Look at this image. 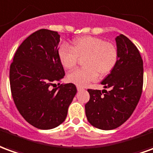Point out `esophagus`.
Listing matches in <instances>:
<instances>
[{"instance_id": "34e87169", "label": "esophagus", "mask_w": 153, "mask_h": 153, "mask_svg": "<svg viewBox=\"0 0 153 153\" xmlns=\"http://www.w3.org/2000/svg\"><path fill=\"white\" fill-rule=\"evenodd\" d=\"M76 89H77V91H83V90H84V89L82 88V86H79V85L76 86Z\"/></svg>"}]
</instances>
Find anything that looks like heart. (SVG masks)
I'll list each match as a JSON object with an SVG mask.
<instances>
[{"mask_svg":"<svg viewBox=\"0 0 153 153\" xmlns=\"http://www.w3.org/2000/svg\"><path fill=\"white\" fill-rule=\"evenodd\" d=\"M59 61L65 69L70 70L77 63L78 58H84L85 68L76 69L68 75V82L85 86L98 78L99 73L106 76L113 70L118 61V50L114 44L92 36L76 38L71 48L63 44L58 48Z\"/></svg>","mask_w":153,"mask_h":153,"instance_id":"1","label":"heart"}]
</instances>
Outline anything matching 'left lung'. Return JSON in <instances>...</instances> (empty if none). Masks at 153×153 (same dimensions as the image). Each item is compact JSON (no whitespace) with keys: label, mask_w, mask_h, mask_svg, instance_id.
I'll return each instance as SVG.
<instances>
[{"label":"left lung","mask_w":153,"mask_h":153,"mask_svg":"<svg viewBox=\"0 0 153 153\" xmlns=\"http://www.w3.org/2000/svg\"><path fill=\"white\" fill-rule=\"evenodd\" d=\"M115 41L118 61L101 82L109 91L103 95L100 90H88L90 100L85 105L89 123L102 130L114 129L128 120L140 100L143 84V62L137 47L123 34Z\"/></svg>","instance_id":"1"}]
</instances>
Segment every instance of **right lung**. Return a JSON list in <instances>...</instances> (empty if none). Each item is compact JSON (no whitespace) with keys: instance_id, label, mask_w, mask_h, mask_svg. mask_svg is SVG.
I'll return each mask as SVG.
<instances>
[{"instance_id":"obj_1","label":"right lung","mask_w":153,"mask_h":153,"mask_svg":"<svg viewBox=\"0 0 153 153\" xmlns=\"http://www.w3.org/2000/svg\"><path fill=\"white\" fill-rule=\"evenodd\" d=\"M60 35L42 29L24 40L10 68V84L14 102L27 122L39 129L60 125L76 94L72 83L51 88L64 77L57 51Z\"/></svg>"}]
</instances>
